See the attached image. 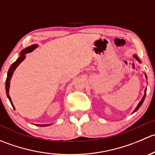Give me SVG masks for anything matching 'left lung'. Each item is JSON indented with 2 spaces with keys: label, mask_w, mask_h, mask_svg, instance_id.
I'll return each mask as SVG.
<instances>
[{
  "label": "left lung",
  "mask_w": 155,
  "mask_h": 155,
  "mask_svg": "<svg viewBox=\"0 0 155 155\" xmlns=\"http://www.w3.org/2000/svg\"><path fill=\"white\" fill-rule=\"evenodd\" d=\"M134 57L135 58L137 59V60L139 62H141V61H140V59H139V58L137 57V56L136 55V54H134ZM145 78H146V79H147V76H146V74H145ZM146 90H147V89L145 88V94H144V95H143V99H142L141 101H140V102L139 103V104H138V105H137V107H136V109H134V112H133V113H134V112H137V111L139 109H140V107H141V106H142V104H143V103L144 102V100H145V95H146Z\"/></svg>",
  "instance_id": "1"
}]
</instances>
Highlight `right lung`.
<instances>
[{"instance_id":"add662e5","label":"right lung","mask_w":155,"mask_h":155,"mask_svg":"<svg viewBox=\"0 0 155 155\" xmlns=\"http://www.w3.org/2000/svg\"><path fill=\"white\" fill-rule=\"evenodd\" d=\"M37 46H37V44H34V45H31V46H28V47L25 48V49H23L22 51H21V53H20L19 58H17V60L15 61L14 62L12 65H11L10 69H9V70H8V73H7V79H6V85H5L6 92H7V97H8V99L10 100L11 104H12V107H13L14 109H15V107H14L13 104H12V101H11L10 94H9V89H10V79H11V78H12V74H13V72L15 71V70L16 69L17 67H18V65L20 64V63H21V62L24 61V59L25 58V57H26L25 54L34 51V50L35 49ZM35 125L40 126V127H46V126H48L49 124H35Z\"/></svg>"}]
</instances>
